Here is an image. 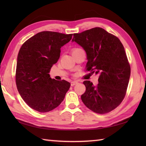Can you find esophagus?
Here are the masks:
<instances>
[{"label": "esophagus", "mask_w": 146, "mask_h": 146, "mask_svg": "<svg viewBox=\"0 0 146 146\" xmlns=\"http://www.w3.org/2000/svg\"><path fill=\"white\" fill-rule=\"evenodd\" d=\"M77 83H78V82H76V81H73V82H71V86H74V85H75Z\"/></svg>", "instance_id": "34e87169"}]
</instances>
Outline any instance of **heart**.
I'll return each instance as SVG.
<instances>
[{
    "instance_id": "1",
    "label": "heart",
    "mask_w": 146,
    "mask_h": 146,
    "mask_svg": "<svg viewBox=\"0 0 146 146\" xmlns=\"http://www.w3.org/2000/svg\"><path fill=\"white\" fill-rule=\"evenodd\" d=\"M78 49H80V48H73V49H72V51L71 52H73V51H76V50H78Z\"/></svg>"
}]
</instances>
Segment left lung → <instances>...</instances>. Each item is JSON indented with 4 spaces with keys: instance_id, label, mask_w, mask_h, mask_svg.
I'll list each match as a JSON object with an SVG mask.
<instances>
[{
    "instance_id": "left-lung-1",
    "label": "left lung",
    "mask_w": 146,
    "mask_h": 146,
    "mask_svg": "<svg viewBox=\"0 0 146 146\" xmlns=\"http://www.w3.org/2000/svg\"><path fill=\"white\" fill-rule=\"evenodd\" d=\"M72 41L86 51V71L99 74L97 86L83 82L86 90L81 96L82 102L95 113L110 112L124 98L131 75L124 47L117 36L101 27L73 34Z\"/></svg>"
}]
</instances>
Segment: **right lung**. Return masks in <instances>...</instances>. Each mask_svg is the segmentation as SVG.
Returning <instances> with one entry per match:
<instances>
[{
    "label": "right lung",
    "mask_w": 146,
    "mask_h": 146,
    "mask_svg": "<svg viewBox=\"0 0 146 146\" xmlns=\"http://www.w3.org/2000/svg\"><path fill=\"white\" fill-rule=\"evenodd\" d=\"M72 36L42 31L22 45L17 56L15 83L22 98L33 109L48 112L64 100L70 83L51 79L49 73L60 57L61 48Z\"/></svg>",
    "instance_id": "right-lung-1"
}]
</instances>
